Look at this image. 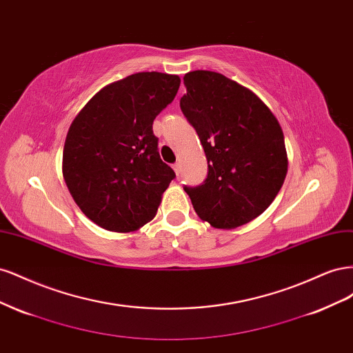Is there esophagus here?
Segmentation results:
<instances>
[{
    "mask_svg": "<svg viewBox=\"0 0 353 353\" xmlns=\"http://www.w3.org/2000/svg\"><path fill=\"white\" fill-rule=\"evenodd\" d=\"M172 168H174V170H175V174H176V175H179V163H178V162H176V163H174V165H172Z\"/></svg>",
    "mask_w": 353,
    "mask_h": 353,
    "instance_id": "obj_1",
    "label": "esophagus"
}]
</instances>
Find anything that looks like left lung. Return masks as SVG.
<instances>
[{
    "mask_svg": "<svg viewBox=\"0 0 353 353\" xmlns=\"http://www.w3.org/2000/svg\"><path fill=\"white\" fill-rule=\"evenodd\" d=\"M184 85L181 112L208 159L206 179L184 190L203 221L237 228L258 218L284 183L283 130L258 95L221 73L188 72Z\"/></svg>",
    "mask_w": 353,
    "mask_h": 353,
    "instance_id": "left-lung-1",
    "label": "left lung"
}]
</instances>
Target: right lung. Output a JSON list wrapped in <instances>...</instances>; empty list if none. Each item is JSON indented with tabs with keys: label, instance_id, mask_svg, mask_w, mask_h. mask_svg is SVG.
<instances>
[{
	"label": "right lung",
	"instance_id": "add662e5",
	"mask_svg": "<svg viewBox=\"0 0 353 353\" xmlns=\"http://www.w3.org/2000/svg\"><path fill=\"white\" fill-rule=\"evenodd\" d=\"M179 83L176 74L134 73L99 91L72 122L63 178L101 228L130 232L154 218L175 172L160 159L153 122Z\"/></svg>",
	"mask_w": 353,
	"mask_h": 353
}]
</instances>
